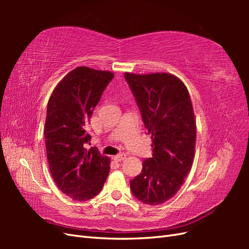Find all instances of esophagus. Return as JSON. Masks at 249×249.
<instances>
[{
	"label": "esophagus",
	"mask_w": 249,
	"mask_h": 249,
	"mask_svg": "<svg viewBox=\"0 0 249 249\" xmlns=\"http://www.w3.org/2000/svg\"><path fill=\"white\" fill-rule=\"evenodd\" d=\"M125 158V155L124 154H120V155H117V156H115L114 158H113V159H114L116 162H120V161H123L124 159Z\"/></svg>",
	"instance_id": "esophagus-1"
}]
</instances>
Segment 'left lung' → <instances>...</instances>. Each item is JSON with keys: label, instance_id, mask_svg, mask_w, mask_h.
<instances>
[{"label": "left lung", "instance_id": "8db88e82", "mask_svg": "<svg viewBox=\"0 0 249 249\" xmlns=\"http://www.w3.org/2000/svg\"><path fill=\"white\" fill-rule=\"evenodd\" d=\"M147 134L153 157L133 178L134 196L149 206L167 201L182 187L194 159L196 123L188 89L175 74L125 72Z\"/></svg>", "mask_w": 249, "mask_h": 249}]
</instances>
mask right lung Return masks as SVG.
<instances>
[{
    "label": "right lung",
    "instance_id": "add662e5",
    "mask_svg": "<svg viewBox=\"0 0 249 249\" xmlns=\"http://www.w3.org/2000/svg\"><path fill=\"white\" fill-rule=\"evenodd\" d=\"M114 73L79 66L60 81L50 96L44 140L51 175L61 192L86 201L99 194L108 178L110 159L85 143L93 109Z\"/></svg>",
    "mask_w": 249,
    "mask_h": 249
}]
</instances>
